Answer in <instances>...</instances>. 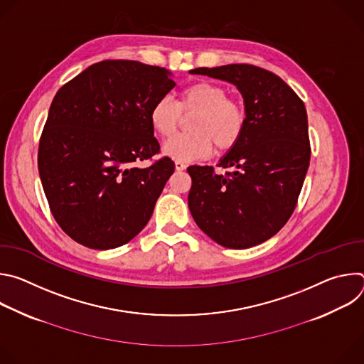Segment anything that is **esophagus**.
<instances>
[{"label": "esophagus", "instance_id": "34e87169", "mask_svg": "<svg viewBox=\"0 0 364 364\" xmlns=\"http://www.w3.org/2000/svg\"><path fill=\"white\" fill-rule=\"evenodd\" d=\"M186 168H187V164H186V163H183V161H180V160L176 161V170H177V171H183V170H186Z\"/></svg>", "mask_w": 364, "mask_h": 364}]
</instances>
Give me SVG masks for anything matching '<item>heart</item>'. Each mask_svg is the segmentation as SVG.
I'll use <instances>...</instances> for the list:
<instances>
[{
  "label": "heart",
  "mask_w": 364,
  "mask_h": 364,
  "mask_svg": "<svg viewBox=\"0 0 364 364\" xmlns=\"http://www.w3.org/2000/svg\"><path fill=\"white\" fill-rule=\"evenodd\" d=\"M225 87L212 82H197L181 90L176 103L170 96H163L149 111L152 129L164 138L176 134L181 112H196L190 122V134L171 138L163 146L167 157L191 161L207 157L213 144L219 151L232 148L242 136L246 114L235 99L228 97Z\"/></svg>",
  "instance_id": "heart-1"
}]
</instances>
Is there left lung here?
I'll use <instances>...</instances> for the list:
<instances>
[{"mask_svg":"<svg viewBox=\"0 0 364 364\" xmlns=\"http://www.w3.org/2000/svg\"><path fill=\"white\" fill-rule=\"evenodd\" d=\"M191 75L225 80L245 103V128L219 167L190 166L188 209L216 243L246 249L277 235L291 218L309 166L304 102L277 75L252 65L198 68Z\"/></svg>","mask_w":364,"mask_h":364,"instance_id":"left-lung-1","label":"left lung"}]
</instances>
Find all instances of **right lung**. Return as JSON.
Instances as JSON below:
<instances>
[{"label": "right lung", "mask_w": 364, "mask_h": 364, "mask_svg": "<svg viewBox=\"0 0 364 364\" xmlns=\"http://www.w3.org/2000/svg\"><path fill=\"white\" fill-rule=\"evenodd\" d=\"M171 73L135 60L89 66L59 89L38 145L40 180L59 226L77 243L107 250L134 239L174 173L149 111L174 86Z\"/></svg>", "instance_id": "obj_1"}]
</instances>
